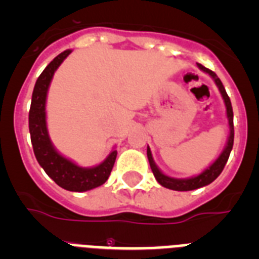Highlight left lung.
<instances>
[{
	"mask_svg": "<svg viewBox=\"0 0 259 259\" xmlns=\"http://www.w3.org/2000/svg\"><path fill=\"white\" fill-rule=\"evenodd\" d=\"M198 68H201L202 71H205L206 74H209L210 76L214 79L215 84L218 85L219 91L222 93V97L224 100V104H226V109H227V118H228V124H230V137H228L227 145L224 148L223 153L218 157V159L206 168V170L201 172L200 175L194 176V178H189V179H175V178H170V176L164 175L157 166H155L154 161H153L152 152H150L149 146H148V150H146V154H148V159H149L150 168H152L153 174H154V178L157 179V182L164 187V188L172 189V191H193V189L201 188V187H205V185L210 184V183L214 182L221 172L223 171L224 166L227 163L228 157H230V153L232 150L233 146V137H235V131H233V111H232V105H231V100L228 97L226 89H224L223 84H222L221 79L217 76L214 71L209 70L205 66H202L201 63H197Z\"/></svg>",
	"mask_w": 259,
	"mask_h": 259,
	"instance_id": "left-lung-1",
	"label": "left lung"
}]
</instances>
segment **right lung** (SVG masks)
<instances>
[{"mask_svg": "<svg viewBox=\"0 0 259 259\" xmlns=\"http://www.w3.org/2000/svg\"><path fill=\"white\" fill-rule=\"evenodd\" d=\"M71 53L70 49L58 54L41 72L32 93L31 109H29V134L33 153L44 168L45 172L52 178L59 187L71 192H85L97 188L104 184L110 176L115 163L116 150L110 153L109 157L98 166L92 168H83L62 157L52 145L47 130V115H45V102L47 93L52 77L59 67L63 59Z\"/></svg>", "mask_w": 259, "mask_h": 259, "instance_id": "add662e5", "label": "right lung"}]
</instances>
